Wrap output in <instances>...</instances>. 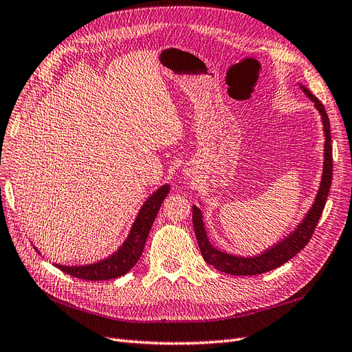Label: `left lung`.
Instances as JSON below:
<instances>
[{"label": "left lung", "mask_w": 352, "mask_h": 352, "mask_svg": "<svg viewBox=\"0 0 352 352\" xmlns=\"http://www.w3.org/2000/svg\"><path fill=\"white\" fill-rule=\"evenodd\" d=\"M302 92L314 102V107L317 109L318 114L322 117L323 123V132H324V162H323V175L322 182L316 199L313 202L311 208L308 210L305 217L296 229L287 235L285 239L273 245L272 248L265 250L264 252L255 255V257H241V255L228 254L225 251H220L216 247H212L208 241L207 232L204 228V220H202V211L199 207H192V223L194 230L198 241V247L201 251L202 258H204L210 265H212L216 270L233 274V276H255L260 273L270 272L273 269L280 267L282 264L289 261L294 255L300 252L308 241L311 239L313 232L320 219L326 199L329 195L330 185H332V173H333V162H332V138H330V124L329 117L324 110V105L318 101L310 89L305 88L304 85L300 83Z\"/></svg>", "instance_id": "obj_1"}]
</instances>
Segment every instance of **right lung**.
Returning a JSON list of instances; mask_svg holds the SVG:
<instances>
[{
    "label": "right lung",
    "mask_w": 352,
    "mask_h": 352,
    "mask_svg": "<svg viewBox=\"0 0 352 352\" xmlns=\"http://www.w3.org/2000/svg\"><path fill=\"white\" fill-rule=\"evenodd\" d=\"M168 190V185L160 186L155 192L144 202L131 228L129 235H127L124 242L120 245V248L113 252L110 257L104 258L98 263L83 265L54 264L56 267L73 276V278L85 280H107L120 278V276L126 274L142 255L148 233L151 230L153 223L157 217V212L160 207H162V202L167 197Z\"/></svg>",
    "instance_id": "obj_1"
}]
</instances>
